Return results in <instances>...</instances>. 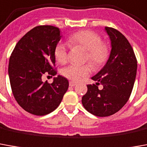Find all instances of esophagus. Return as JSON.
I'll list each match as a JSON object with an SVG mask.
<instances>
[{"label":"esophagus","mask_w":147,"mask_h":147,"mask_svg":"<svg viewBox=\"0 0 147 147\" xmlns=\"http://www.w3.org/2000/svg\"><path fill=\"white\" fill-rule=\"evenodd\" d=\"M76 82H73V81H70L69 82V86L71 87H74V86H76Z\"/></svg>","instance_id":"1"}]
</instances>
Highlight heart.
Segmentation results:
<instances>
[{"mask_svg":"<svg viewBox=\"0 0 147 147\" xmlns=\"http://www.w3.org/2000/svg\"><path fill=\"white\" fill-rule=\"evenodd\" d=\"M68 43L72 47H81L86 52L85 60L94 67L102 66L108 59L109 49L105 43L102 42L100 36L91 31H80L74 33L68 38ZM56 61L60 64L67 63L68 59L66 44L59 42L56 45L54 51ZM91 72L88 65L71 64L62 70V75L67 79L78 81L82 77L87 76Z\"/></svg>","mask_w":147,"mask_h":147,"instance_id":"heart-1","label":"heart"}]
</instances>
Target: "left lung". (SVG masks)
<instances>
[{"instance_id": "left-lung-1", "label": "left lung", "mask_w": 147, "mask_h": 147, "mask_svg": "<svg viewBox=\"0 0 147 147\" xmlns=\"http://www.w3.org/2000/svg\"><path fill=\"white\" fill-rule=\"evenodd\" d=\"M111 50L104 67L91 79L95 84L87 85L88 91L82 97L84 108L95 116L107 117L118 112L130 98L134 87L137 59L129 41L120 32L105 27ZM98 84L104 88L99 90Z\"/></svg>"}]
</instances>
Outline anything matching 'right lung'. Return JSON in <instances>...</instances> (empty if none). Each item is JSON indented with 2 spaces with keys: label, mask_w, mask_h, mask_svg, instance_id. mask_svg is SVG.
I'll use <instances>...</instances> for the list:
<instances>
[{
  "label": "right lung",
  "mask_w": 147,
  "mask_h": 147,
  "mask_svg": "<svg viewBox=\"0 0 147 147\" xmlns=\"http://www.w3.org/2000/svg\"><path fill=\"white\" fill-rule=\"evenodd\" d=\"M60 31L51 25H40L28 32L13 49L9 63V76L14 98L30 114L45 115L56 110L69 86L58 76L52 84L42 79L54 76V51L60 40Z\"/></svg>",
  "instance_id": "right-lung-1"
}]
</instances>
